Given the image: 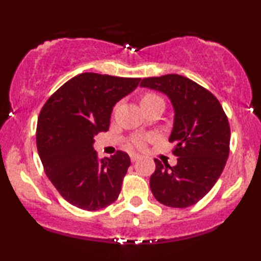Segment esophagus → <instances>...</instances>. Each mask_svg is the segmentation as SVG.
I'll list each match as a JSON object with an SVG mask.
<instances>
[{"label": "esophagus", "mask_w": 261, "mask_h": 261, "mask_svg": "<svg viewBox=\"0 0 261 261\" xmlns=\"http://www.w3.org/2000/svg\"><path fill=\"white\" fill-rule=\"evenodd\" d=\"M140 158H141V155L137 154V153H131V154H130V159H131V162H133V163L137 162Z\"/></svg>", "instance_id": "34e87169"}]
</instances>
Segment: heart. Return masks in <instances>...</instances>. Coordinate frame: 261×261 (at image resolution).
<instances>
[{"label": "heart", "instance_id": "1", "mask_svg": "<svg viewBox=\"0 0 261 261\" xmlns=\"http://www.w3.org/2000/svg\"><path fill=\"white\" fill-rule=\"evenodd\" d=\"M155 100H163L161 97L154 95V93H146L141 99V105H146V103H152L155 102ZM147 137L144 136H136L134 139V144L136 147H143L144 143H146Z\"/></svg>", "mask_w": 261, "mask_h": 261}]
</instances>
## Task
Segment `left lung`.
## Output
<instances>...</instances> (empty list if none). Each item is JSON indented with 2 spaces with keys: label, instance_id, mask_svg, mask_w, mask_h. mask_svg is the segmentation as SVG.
I'll use <instances>...</instances> for the list:
<instances>
[{
  "label": "left lung",
  "instance_id": "8db88e82",
  "mask_svg": "<svg viewBox=\"0 0 261 261\" xmlns=\"http://www.w3.org/2000/svg\"><path fill=\"white\" fill-rule=\"evenodd\" d=\"M140 86L164 93L174 108L169 142L175 143L177 164L154 159L150 191L164 205H193L212 190L225 168L231 136L227 117L212 92L182 75L144 77Z\"/></svg>",
  "mask_w": 261,
  "mask_h": 261
}]
</instances>
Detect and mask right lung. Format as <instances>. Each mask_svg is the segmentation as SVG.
Instances as JSON below:
<instances>
[{"label": "right lung", "instance_id": "obj_1", "mask_svg": "<svg viewBox=\"0 0 261 261\" xmlns=\"http://www.w3.org/2000/svg\"><path fill=\"white\" fill-rule=\"evenodd\" d=\"M140 77L83 73L47 99L36 127V144L47 177L77 208L98 210L118 199L130 166L118 150L98 159L93 137L107 131L113 107L139 86Z\"/></svg>", "mask_w": 261, "mask_h": 261}]
</instances>
